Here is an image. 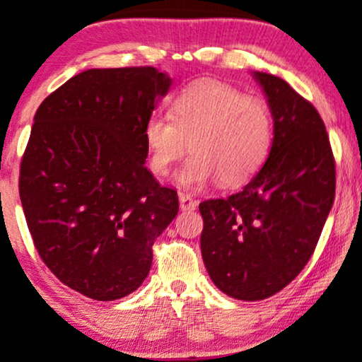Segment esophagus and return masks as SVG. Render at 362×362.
<instances>
[{"instance_id":"34e87169","label":"esophagus","mask_w":362,"mask_h":362,"mask_svg":"<svg viewBox=\"0 0 362 362\" xmlns=\"http://www.w3.org/2000/svg\"><path fill=\"white\" fill-rule=\"evenodd\" d=\"M178 201H180L182 211H192L197 206V201L192 199V196H189V194H180V196H178Z\"/></svg>"}]
</instances>
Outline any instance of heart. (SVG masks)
I'll use <instances>...</instances> for the list:
<instances>
[{
  "label": "heart",
  "instance_id": "b5f03b06",
  "mask_svg": "<svg viewBox=\"0 0 362 362\" xmlns=\"http://www.w3.org/2000/svg\"><path fill=\"white\" fill-rule=\"evenodd\" d=\"M142 134L153 173L165 177L190 148L177 177L182 185L216 178L221 187H237L264 165L273 120L261 98L223 82L197 81L175 96L172 117L151 115Z\"/></svg>",
  "mask_w": 362,
  "mask_h": 362
}]
</instances>
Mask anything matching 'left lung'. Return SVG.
<instances>
[{
	"label": "left lung",
	"mask_w": 362,
	"mask_h": 362,
	"mask_svg": "<svg viewBox=\"0 0 362 362\" xmlns=\"http://www.w3.org/2000/svg\"><path fill=\"white\" fill-rule=\"evenodd\" d=\"M273 115L263 168L240 192L199 204L213 284L239 300L275 296L311 259L335 199V160L320 113L284 78L254 71Z\"/></svg>",
	"instance_id": "8db88e82"
}]
</instances>
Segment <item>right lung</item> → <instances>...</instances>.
Listing matches in <instances>:
<instances>
[{
	"label": "right lung",
	"mask_w": 362,
	"mask_h": 362,
	"mask_svg": "<svg viewBox=\"0 0 362 362\" xmlns=\"http://www.w3.org/2000/svg\"><path fill=\"white\" fill-rule=\"evenodd\" d=\"M172 78L154 66L90 69L41 103L20 163V201L54 276L94 300L137 291L177 192L146 168L144 123Z\"/></svg>",
	"instance_id": "obj_1"
}]
</instances>
